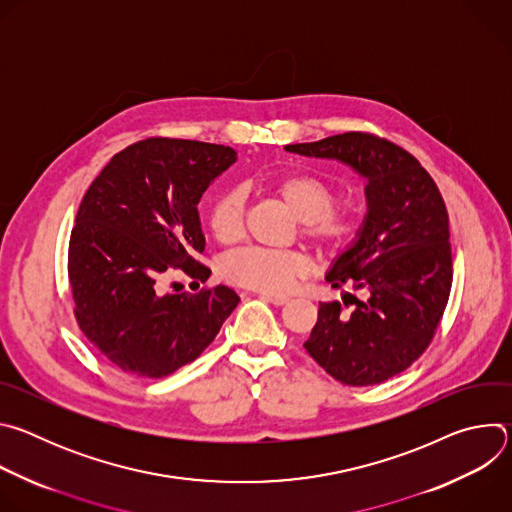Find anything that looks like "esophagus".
<instances>
[{"instance_id":"obj_1","label":"esophagus","mask_w":512,"mask_h":512,"mask_svg":"<svg viewBox=\"0 0 512 512\" xmlns=\"http://www.w3.org/2000/svg\"><path fill=\"white\" fill-rule=\"evenodd\" d=\"M261 300H265V302H271V304H275V306H283V304H287L289 302V298L287 296H279V294H265V291H261V294H257Z\"/></svg>"}]
</instances>
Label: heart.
<instances>
[{"instance_id":"b5f03b06","label":"heart","mask_w":512,"mask_h":512,"mask_svg":"<svg viewBox=\"0 0 512 512\" xmlns=\"http://www.w3.org/2000/svg\"><path fill=\"white\" fill-rule=\"evenodd\" d=\"M271 190L302 223V233L320 249L338 251L352 241L354 218L348 212L332 210L336 190L320 176L304 172L281 176L271 182ZM243 206L245 200L239 190H227L210 204L208 229L218 243L231 245L241 237ZM306 271L308 261L296 251L249 247L221 261V275L227 281L265 294H281Z\"/></svg>"}]
</instances>
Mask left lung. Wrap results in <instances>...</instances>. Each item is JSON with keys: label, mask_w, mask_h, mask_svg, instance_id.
I'll return each mask as SVG.
<instances>
[{"label": "left lung", "mask_w": 512, "mask_h": 512, "mask_svg": "<svg viewBox=\"0 0 512 512\" xmlns=\"http://www.w3.org/2000/svg\"><path fill=\"white\" fill-rule=\"evenodd\" d=\"M285 152L334 160L360 176L367 198L350 245L326 279L362 291L350 314L320 302L318 322L304 342L336 381L352 387L383 383L427 348L452 287L450 223L444 198L421 164L399 145L367 133H342Z\"/></svg>", "instance_id": "1"}]
</instances>
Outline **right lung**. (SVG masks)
<instances>
[{
	"mask_svg": "<svg viewBox=\"0 0 512 512\" xmlns=\"http://www.w3.org/2000/svg\"><path fill=\"white\" fill-rule=\"evenodd\" d=\"M237 162L225 145L152 137L115 154L89 186L68 247L83 334L113 367L162 379L192 362L239 304L227 285L164 294L174 269L206 281L198 202Z\"/></svg>",
	"mask_w": 512,
	"mask_h": 512,
	"instance_id": "obj_1",
	"label": "right lung"
}]
</instances>
